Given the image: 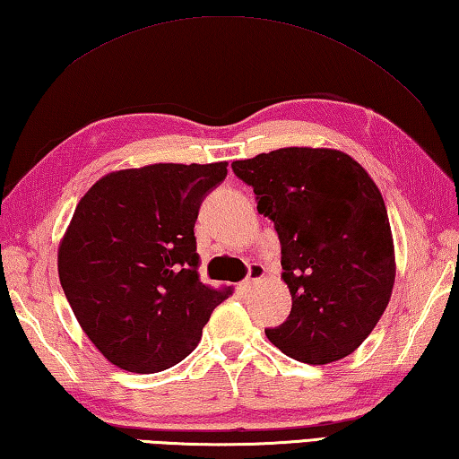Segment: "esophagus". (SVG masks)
I'll use <instances>...</instances> for the list:
<instances>
[{
	"label": "esophagus",
	"instance_id": "1",
	"mask_svg": "<svg viewBox=\"0 0 459 459\" xmlns=\"http://www.w3.org/2000/svg\"><path fill=\"white\" fill-rule=\"evenodd\" d=\"M264 266H260V264H252L250 268H247V276H246V280H244V288L246 290H250V288L258 282V280H262V276H264Z\"/></svg>",
	"mask_w": 459,
	"mask_h": 459
}]
</instances>
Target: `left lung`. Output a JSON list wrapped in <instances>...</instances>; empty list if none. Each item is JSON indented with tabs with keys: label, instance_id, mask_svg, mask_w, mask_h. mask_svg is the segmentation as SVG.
Instances as JSON below:
<instances>
[{
	"label": "left lung",
	"instance_id": "1",
	"mask_svg": "<svg viewBox=\"0 0 459 459\" xmlns=\"http://www.w3.org/2000/svg\"><path fill=\"white\" fill-rule=\"evenodd\" d=\"M274 221L292 310L266 328L290 359L326 365L359 349L387 308L395 252L381 191L355 159L333 149L288 147L234 160Z\"/></svg>",
	"mask_w": 459,
	"mask_h": 459
}]
</instances>
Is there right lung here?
Wrapping results in <instances>:
<instances>
[{
	"instance_id": "add662e5",
	"label": "right lung",
	"mask_w": 459,
	"mask_h": 459,
	"mask_svg": "<svg viewBox=\"0 0 459 459\" xmlns=\"http://www.w3.org/2000/svg\"><path fill=\"white\" fill-rule=\"evenodd\" d=\"M228 163L117 171L80 199L58 252L62 290L112 365L159 373L189 355L228 290L199 280L195 221Z\"/></svg>"
}]
</instances>
